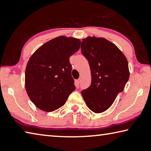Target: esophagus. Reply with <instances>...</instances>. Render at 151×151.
<instances>
[{
  "label": "esophagus",
  "instance_id": "1",
  "mask_svg": "<svg viewBox=\"0 0 151 151\" xmlns=\"http://www.w3.org/2000/svg\"><path fill=\"white\" fill-rule=\"evenodd\" d=\"M80 81H81L80 79H77V80H76V85L77 87L79 86V83H80Z\"/></svg>",
  "mask_w": 151,
  "mask_h": 151
}]
</instances>
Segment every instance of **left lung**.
Segmentation results:
<instances>
[{
    "mask_svg": "<svg viewBox=\"0 0 151 151\" xmlns=\"http://www.w3.org/2000/svg\"><path fill=\"white\" fill-rule=\"evenodd\" d=\"M82 41L81 53L89 62L91 83L81 95L91 110L101 113L124 91L129 78L128 62L122 51L106 39L87 37Z\"/></svg>",
    "mask_w": 151,
    "mask_h": 151,
    "instance_id": "obj_1",
    "label": "left lung"
}]
</instances>
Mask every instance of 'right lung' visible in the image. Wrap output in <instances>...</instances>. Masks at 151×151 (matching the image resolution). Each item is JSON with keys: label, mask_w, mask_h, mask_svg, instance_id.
Masks as SVG:
<instances>
[{"label": "right lung", "mask_w": 151, "mask_h": 151, "mask_svg": "<svg viewBox=\"0 0 151 151\" xmlns=\"http://www.w3.org/2000/svg\"><path fill=\"white\" fill-rule=\"evenodd\" d=\"M81 41L60 36L42 45L27 62L25 87L30 100L45 112H52L66 103L76 89L70 57Z\"/></svg>", "instance_id": "right-lung-1"}]
</instances>
